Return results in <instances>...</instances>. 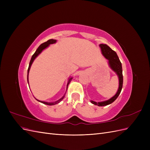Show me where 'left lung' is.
Wrapping results in <instances>:
<instances>
[{
  "mask_svg": "<svg viewBox=\"0 0 150 150\" xmlns=\"http://www.w3.org/2000/svg\"><path fill=\"white\" fill-rule=\"evenodd\" d=\"M99 47H101L102 54L108 60V63L111 69L116 72L119 78V88L117 91L114 96L108 99L107 101H104L102 102H95L93 101H91V103L95 105H98L99 106H104L110 104L114 102L117 98L120 95L121 89L122 88V83H123V77H122V65L120 61V59L117 56V54L115 51L112 50L110 47L106 44H99Z\"/></svg>",
  "mask_w": 150,
  "mask_h": 150,
  "instance_id": "8db88e82",
  "label": "left lung"
}]
</instances>
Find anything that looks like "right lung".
I'll return each instance as SVG.
<instances>
[{"instance_id": "right-lung-1", "label": "right lung", "mask_w": 150, "mask_h": 150, "mask_svg": "<svg viewBox=\"0 0 150 150\" xmlns=\"http://www.w3.org/2000/svg\"><path fill=\"white\" fill-rule=\"evenodd\" d=\"M56 41H57V40H56V39H49V40H47V42H45L41 44H40V46H39V47L37 49V50H36V51H35V53L33 54V56H32L31 59H30V62H29V67H28V83H29V79H28L29 72V71H30V69L31 65H32V64H33V61H34L35 59L36 58V57H37L40 53H41V52L43 51L44 49L47 48V47L49 46L50 44H52L56 43ZM72 78H69V81H68V83H67V86H68V85H69V83L71 82V81L72 80ZM66 91H67V90H66ZM64 98V96H62L61 99H59V100H57V101H56L51 102V103H48V102H45V101H41L38 100V99H36V100H38V101H39V102H40V103H42L44 104H47V105L51 106V105H55V104H57V103H60V102L62 100L63 98Z\"/></svg>"}]
</instances>
